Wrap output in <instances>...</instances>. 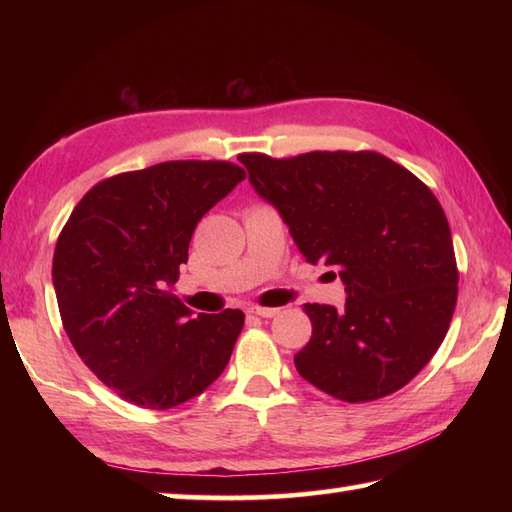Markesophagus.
I'll return each instance as SVG.
<instances>
[{"label":"esophagus","mask_w":512,"mask_h":512,"mask_svg":"<svg viewBox=\"0 0 512 512\" xmlns=\"http://www.w3.org/2000/svg\"><path fill=\"white\" fill-rule=\"evenodd\" d=\"M248 314H253V317H262V319H273L275 314H279L277 308H262V306H250Z\"/></svg>","instance_id":"obj_1"}]
</instances>
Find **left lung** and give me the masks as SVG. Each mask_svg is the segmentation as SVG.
Instances as JSON below:
<instances>
[{
  "mask_svg": "<svg viewBox=\"0 0 512 512\" xmlns=\"http://www.w3.org/2000/svg\"><path fill=\"white\" fill-rule=\"evenodd\" d=\"M308 264L339 270L345 310L306 303L297 372L345 402L405 387L438 352L458 303L451 228L436 195L376 151L239 154Z\"/></svg>",
  "mask_w": 512,
  "mask_h": 512,
  "instance_id": "8db88e82",
  "label": "left lung"
}]
</instances>
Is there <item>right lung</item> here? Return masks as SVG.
<instances>
[{
	"instance_id": "1",
	"label": "right lung",
	"mask_w": 512,
	"mask_h": 512,
	"mask_svg": "<svg viewBox=\"0 0 512 512\" xmlns=\"http://www.w3.org/2000/svg\"><path fill=\"white\" fill-rule=\"evenodd\" d=\"M246 171L169 160L116 173L83 195L52 259L63 330L92 374L143 409H171L224 372L242 310L198 314L169 292L202 215Z\"/></svg>"
}]
</instances>
